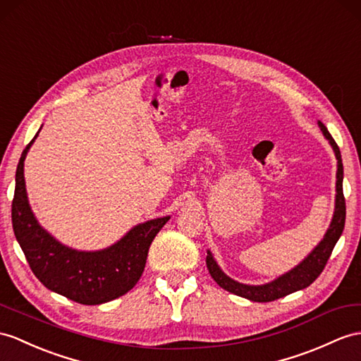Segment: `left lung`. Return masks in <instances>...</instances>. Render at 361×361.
<instances>
[{"label":"left lung","instance_id":"8db88e82","mask_svg":"<svg viewBox=\"0 0 361 361\" xmlns=\"http://www.w3.org/2000/svg\"><path fill=\"white\" fill-rule=\"evenodd\" d=\"M319 127L323 131L324 137L329 140L332 150L337 157L336 211H334L332 222L328 228L326 234H324L323 240L312 250L310 256H307L302 263H298L295 268L286 272V274L277 277L276 280H272V282L259 285V286L239 283L235 282V280L228 277L226 274H224V271L219 268L216 260L213 259V254L208 251L207 268L209 271V274L216 280V283L221 288L226 289V291L248 298V300H252V302H272V300H277L280 297H285L288 294L300 291V289L310 286L314 280L322 274L324 267H326V263L331 257V252L334 247H336L337 240L340 239L343 228H345L346 204H345V196H343V164H341L340 148L336 144V140L332 139L328 128L324 127V124H322L320 121H319Z\"/></svg>","mask_w":361,"mask_h":361}]
</instances>
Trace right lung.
Wrapping results in <instances>:
<instances>
[{"mask_svg":"<svg viewBox=\"0 0 361 361\" xmlns=\"http://www.w3.org/2000/svg\"><path fill=\"white\" fill-rule=\"evenodd\" d=\"M38 133L20 157L12 200L13 233L30 269L50 291L81 305H101L127 294L142 276L148 248L170 216L136 225L101 251H78L59 243L35 219L25 192L24 159Z\"/></svg>","mask_w":361,"mask_h":361,"instance_id":"obj_1","label":"right lung"}]
</instances>
